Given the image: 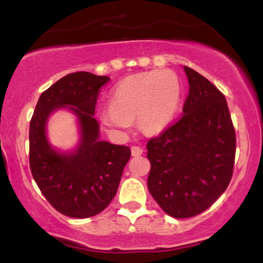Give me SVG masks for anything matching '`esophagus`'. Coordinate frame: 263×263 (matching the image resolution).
Here are the masks:
<instances>
[{"label": "esophagus", "mask_w": 263, "mask_h": 263, "mask_svg": "<svg viewBox=\"0 0 263 263\" xmlns=\"http://www.w3.org/2000/svg\"><path fill=\"white\" fill-rule=\"evenodd\" d=\"M142 153H143V149L141 148V147H138V146L132 147V156L133 157H140Z\"/></svg>", "instance_id": "1"}]
</instances>
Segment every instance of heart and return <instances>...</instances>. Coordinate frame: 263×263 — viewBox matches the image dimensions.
I'll return each mask as SVG.
<instances>
[{"label":"heart","mask_w":263,"mask_h":263,"mask_svg":"<svg viewBox=\"0 0 263 263\" xmlns=\"http://www.w3.org/2000/svg\"><path fill=\"white\" fill-rule=\"evenodd\" d=\"M181 95L177 75L170 70L129 75L115 87L111 106L99 111V120L110 132L125 135L138 118L141 130L158 134L174 121Z\"/></svg>","instance_id":"obj_1"}]
</instances>
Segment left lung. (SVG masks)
I'll return each instance as SVG.
<instances>
[{
    "mask_svg": "<svg viewBox=\"0 0 263 263\" xmlns=\"http://www.w3.org/2000/svg\"><path fill=\"white\" fill-rule=\"evenodd\" d=\"M189 95L177 123L147 143V186L165 213L190 218L211 207L232 177L236 134L222 93L183 67Z\"/></svg>",
    "mask_w": 263,
    "mask_h": 263,
    "instance_id": "obj_1",
    "label": "left lung"
}]
</instances>
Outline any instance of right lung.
I'll list each match as a JSON object with an SVG mask.
<instances>
[{"mask_svg":"<svg viewBox=\"0 0 263 263\" xmlns=\"http://www.w3.org/2000/svg\"><path fill=\"white\" fill-rule=\"evenodd\" d=\"M110 78L78 71L42 93L30 123V166L35 183L51 206L67 217L89 218L109 206L123 168L128 146L100 139L95 117L99 88ZM59 109L74 115L79 140L71 150L53 147L47 136L48 118Z\"/></svg>","mask_w":263,"mask_h":263,"instance_id":"add662e5","label":"right lung"}]
</instances>
